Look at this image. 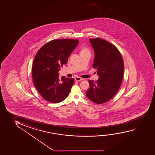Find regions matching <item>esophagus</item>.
I'll use <instances>...</instances> for the list:
<instances>
[{"label": "esophagus", "instance_id": "obj_1", "mask_svg": "<svg viewBox=\"0 0 155 155\" xmlns=\"http://www.w3.org/2000/svg\"><path fill=\"white\" fill-rule=\"evenodd\" d=\"M82 80L83 78H81L80 77H76L75 78V80L76 81H82Z\"/></svg>", "mask_w": 155, "mask_h": 155}]
</instances>
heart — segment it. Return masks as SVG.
Returning <instances> with one entry per match:
<instances>
[{"label": "heart", "mask_w": 155, "mask_h": 155, "mask_svg": "<svg viewBox=\"0 0 155 155\" xmlns=\"http://www.w3.org/2000/svg\"><path fill=\"white\" fill-rule=\"evenodd\" d=\"M90 53V51L87 48H83L81 50L80 53Z\"/></svg>", "instance_id": "obj_1"}]
</instances>
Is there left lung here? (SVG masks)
I'll use <instances>...</instances> for the list:
<instances>
[{"instance_id": "obj_1", "label": "left lung", "mask_w": 155, "mask_h": 155, "mask_svg": "<svg viewBox=\"0 0 155 155\" xmlns=\"http://www.w3.org/2000/svg\"><path fill=\"white\" fill-rule=\"evenodd\" d=\"M94 51L92 67L99 78L89 80L86 95L94 103L102 104L115 95L121 84L124 65L121 55L115 46L99 38L89 39Z\"/></svg>"}]
</instances>
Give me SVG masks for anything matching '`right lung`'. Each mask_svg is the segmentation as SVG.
<instances>
[{"instance_id":"right-lung-1","label":"right lung","mask_w":155,"mask_h":155,"mask_svg":"<svg viewBox=\"0 0 155 155\" xmlns=\"http://www.w3.org/2000/svg\"><path fill=\"white\" fill-rule=\"evenodd\" d=\"M78 39H56L46 44L35 55L32 67L34 84L44 99L57 103L68 97L74 80L59 78L60 68L66 64Z\"/></svg>"}]
</instances>
